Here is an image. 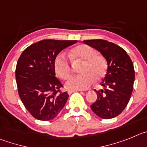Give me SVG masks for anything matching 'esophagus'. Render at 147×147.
I'll return each instance as SVG.
<instances>
[{
	"label": "esophagus",
	"instance_id": "obj_1",
	"mask_svg": "<svg viewBox=\"0 0 147 147\" xmlns=\"http://www.w3.org/2000/svg\"><path fill=\"white\" fill-rule=\"evenodd\" d=\"M82 90H68V94H70L73 93L75 92H81Z\"/></svg>",
	"mask_w": 147,
	"mask_h": 147
}]
</instances>
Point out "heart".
I'll use <instances>...</instances> for the list:
<instances>
[{
    "label": "heart",
    "instance_id": "obj_1",
    "mask_svg": "<svg viewBox=\"0 0 147 147\" xmlns=\"http://www.w3.org/2000/svg\"><path fill=\"white\" fill-rule=\"evenodd\" d=\"M71 57L74 61L82 62L79 69L80 75L73 77L67 83L71 89L82 90L88 88L94 80L100 81L105 78L108 71V64L102 55L96 53V51L87 45H80L71 51ZM55 73L62 80H68L72 75L71 64L63 53H60L54 60Z\"/></svg>",
    "mask_w": 147,
    "mask_h": 147
}]
</instances>
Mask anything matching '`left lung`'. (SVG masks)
I'll use <instances>...</instances> for the list:
<instances>
[{"instance_id":"left-lung-1","label":"left lung","mask_w":147,"mask_h":147,"mask_svg":"<svg viewBox=\"0 0 147 147\" xmlns=\"http://www.w3.org/2000/svg\"><path fill=\"white\" fill-rule=\"evenodd\" d=\"M86 45L100 52L108 63V71L101 82L102 89L96 91L92 111L105 119L119 115L127 105L133 89L135 70L126 51L117 45L103 39L84 40Z\"/></svg>"}]
</instances>
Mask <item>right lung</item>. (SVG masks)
Instances as JSON below:
<instances>
[{"label":"right lung","instance_id":"obj_1","mask_svg":"<svg viewBox=\"0 0 147 147\" xmlns=\"http://www.w3.org/2000/svg\"><path fill=\"white\" fill-rule=\"evenodd\" d=\"M77 40L44 39L28 46L17 63L15 77L18 94L25 108L34 118L48 121L57 116L69 97L55 77L54 60Z\"/></svg>","mask_w":147,"mask_h":147}]
</instances>
